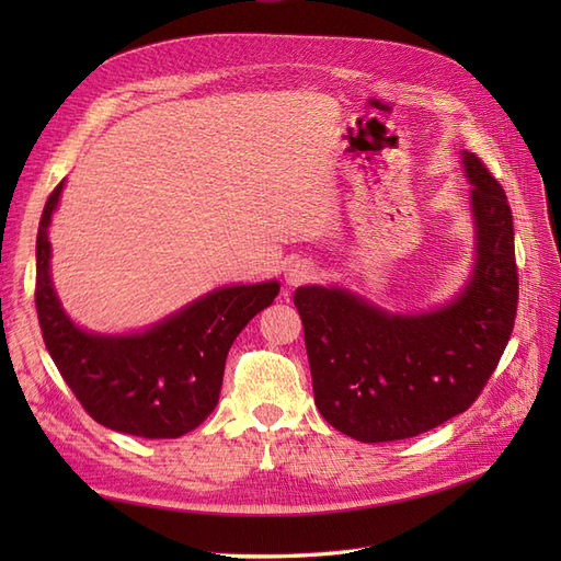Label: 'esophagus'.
<instances>
[{
    "label": "esophagus",
    "instance_id": "34e87169",
    "mask_svg": "<svg viewBox=\"0 0 561 561\" xmlns=\"http://www.w3.org/2000/svg\"><path fill=\"white\" fill-rule=\"evenodd\" d=\"M316 274H318V268L311 262L299 260V262L287 266L285 280H287V285H304V283H311L316 278Z\"/></svg>",
    "mask_w": 561,
    "mask_h": 561
}]
</instances>
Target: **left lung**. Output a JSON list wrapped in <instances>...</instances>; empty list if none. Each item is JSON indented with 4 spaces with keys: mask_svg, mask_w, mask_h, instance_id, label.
Instances as JSON below:
<instances>
[{
    "mask_svg": "<svg viewBox=\"0 0 561 561\" xmlns=\"http://www.w3.org/2000/svg\"><path fill=\"white\" fill-rule=\"evenodd\" d=\"M478 257L445 307L398 316L342 287H297L313 398L358 443H396L466 412L501 360L517 316L513 213L503 186L466 151Z\"/></svg>",
    "mask_w": 561,
    "mask_h": 561,
    "instance_id": "obj_1",
    "label": "left lung"
}]
</instances>
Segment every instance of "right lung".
Instances as JSON below:
<instances>
[{
	"instance_id": "right-lung-1",
	"label": "right lung",
	"mask_w": 561,
	"mask_h": 561,
	"mask_svg": "<svg viewBox=\"0 0 561 561\" xmlns=\"http://www.w3.org/2000/svg\"><path fill=\"white\" fill-rule=\"evenodd\" d=\"M62 184L50 192L39 219L35 287L44 344L60 377L105 428L149 439L194 431L219 400L233 339L276 299L280 285L219 287L138 334L81 330L62 311L50 283L48 225Z\"/></svg>"
}]
</instances>
